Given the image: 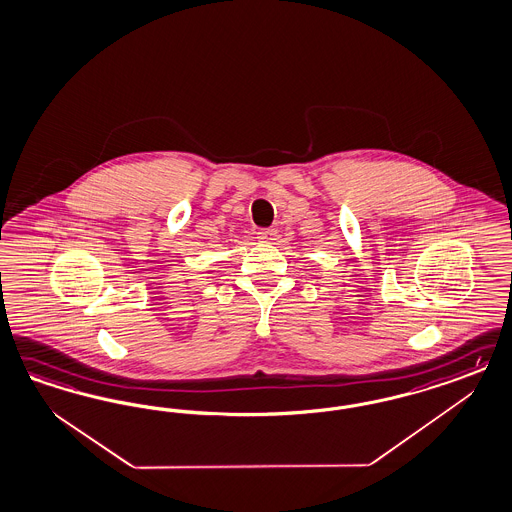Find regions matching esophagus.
Segmentation results:
<instances>
[{"instance_id": "esophagus-1", "label": "esophagus", "mask_w": 512, "mask_h": 512, "mask_svg": "<svg viewBox=\"0 0 512 512\" xmlns=\"http://www.w3.org/2000/svg\"><path fill=\"white\" fill-rule=\"evenodd\" d=\"M275 239H277V230H273V228H264V230L258 231V241H262V243H275Z\"/></svg>"}]
</instances>
